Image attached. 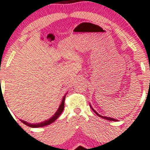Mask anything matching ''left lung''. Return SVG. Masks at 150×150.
<instances>
[{
  "label": "left lung",
  "instance_id": "1",
  "mask_svg": "<svg viewBox=\"0 0 150 150\" xmlns=\"http://www.w3.org/2000/svg\"><path fill=\"white\" fill-rule=\"evenodd\" d=\"M91 108H92V109L93 110V111H94V112L96 113V114L98 116H99V117H101V118H104V119H106V120H113V121H116L117 120H116L115 119V118H110V117H106V116H101V115H99V113H98L97 112H96L95 111H94V109H93L92 108V106H91Z\"/></svg>",
  "mask_w": 150,
  "mask_h": 150
}]
</instances>
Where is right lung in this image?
I'll return each instance as SVG.
<instances>
[{
  "instance_id": "add662e5",
  "label": "right lung",
  "mask_w": 150,
  "mask_h": 150,
  "mask_svg": "<svg viewBox=\"0 0 150 150\" xmlns=\"http://www.w3.org/2000/svg\"><path fill=\"white\" fill-rule=\"evenodd\" d=\"M65 98V96H64V97L63 98V100H62L61 104V105H60L59 108H58L57 111H56V112L55 113V114L53 115L51 118H50L49 119L46 120H45V121L41 122V123H34H34H27V122H26L23 120H21V122H22L24 124H25L26 125H27V126H29V127H31V128H38V127H43V126H45V125L51 124V123H52L53 122H54L55 120L57 119L58 117H59L60 115L61 114L62 112H63V109H64Z\"/></svg>"
}]
</instances>
